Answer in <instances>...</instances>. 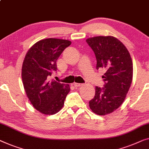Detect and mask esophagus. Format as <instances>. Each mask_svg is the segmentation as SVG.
<instances>
[{"label":"esophagus","mask_w":149,"mask_h":149,"mask_svg":"<svg viewBox=\"0 0 149 149\" xmlns=\"http://www.w3.org/2000/svg\"><path fill=\"white\" fill-rule=\"evenodd\" d=\"M73 85H74V87H80V86H81L83 84L81 83H73Z\"/></svg>","instance_id":"esophagus-1"}]
</instances>
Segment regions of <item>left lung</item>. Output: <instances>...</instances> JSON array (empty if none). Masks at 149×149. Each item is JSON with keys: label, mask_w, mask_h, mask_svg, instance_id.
<instances>
[{"label": "left lung", "mask_w": 149, "mask_h": 149, "mask_svg": "<svg viewBox=\"0 0 149 149\" xmlns=\"http://www.w3.org/2000/svg\"><path fill=\"white\" fill-rule=\"evenodd\" d=\"M93 50L96 68L105 70L104 87H95V95L89 101L93 113L107 115L122 104L132 83L133 64L126 46L113 36H97L86 40Z\"/></svg>", "instance_id": "obj_1"}]
</instances>
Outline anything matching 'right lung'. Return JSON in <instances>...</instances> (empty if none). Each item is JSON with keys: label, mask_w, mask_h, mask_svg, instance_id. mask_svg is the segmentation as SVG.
<instances>
[{"label": "right lung", "mask_w": 149, "mask_h": 149, "mask_svg": "<svg viewBox=\"0 0 149 149\" xmlns=\"http://www.w3.org/2000/svg\"><path fill=\"white\" fill-rule=\"evenodd\" d=\"M70 44L69 40L44 39L32 46L25 55L21 72L23 87L30 102L41 113L54 115L58 112L70 91L67 84L49 79L57 70L58 58Z\"/></svg>", "instance_id": "right-lung-1"}]
</instances>
